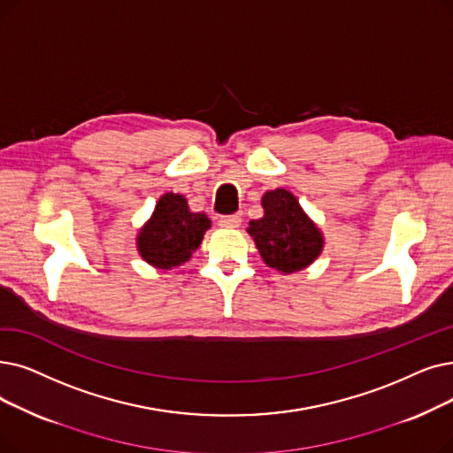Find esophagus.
I'll use <instances>...</instances> for the list:
<instances>
[{
    "mask_svg": "<svg viewBox=\"0 0 453 453\" xmlns=\"http://www.w3.org/2000/svg\"><path fill=\"white\" fill-rule=\"evenodd\" d=\"M242 222V219L239 214H233V216H222V219L219 220V226L220 227H226V229H234L239 227Z\"/></svg>",
    "mask_w": 453,
    "mask_h": 453,
    "instance_id": "34e87169",
    "label": "esophagus"
}]
</instances>
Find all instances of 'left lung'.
Masks as SVG:
<instances>
[{
	"label": "left lung",
	"mask_w": 453,
	"mask_h": 453,
	"mask_svg": "<svg viewBox=\"0 0 453 453\" xmlns=\"http://www.w3.org/2000/svg\"><path fill=\"white\" fill-rule=\"evenodd\" d=\"M265 214L248 226L266 266L281 273L300 272L319 259L324 250V233L300 205L298 198L285 188L263 194Z\"/></svg>",
	"instance_id": "8db88e82"
}]
</instances>
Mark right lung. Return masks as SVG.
<instances>
[{
    "mask_svg": "<svg viewBox=\"0 0 453 453\" xmlns=\"http://www.w3.org/2000/svg\"><path fill=\"white\" fill-rule=\"evenodd\" d=\"M209 227L205 212H192L185 196L166 192L139 229L136 251L153 268L172 270L192 257Z\"/></svg>",
    "mask_w": 453,
    "mask_h": 453,
    "instance_id": "add662e5",
    "label": "right lung"
}]
</instances>
